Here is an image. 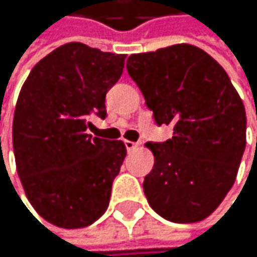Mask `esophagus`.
<instances>
[{"mask_svg": "<svg viewBox=\"0 0 257 257\" xmlns=\"http://www.w3.org/2000/svg\"><path fill=\"white\" fill-rule=\"evenodd\" d=\"M124 146H126L127 151H133V150H136V148H139V143L131 142V140H124Z\"/></svg>", "mask_w": 257, "mask_h": 257, "instance_id": "esophagus-1", "label": "esophagus"}]
</instances>
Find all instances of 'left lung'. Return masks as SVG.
<instances>
[{"mask_svg":"<svg viewBox=\"0 0 257 257\" xmlns=\"http://www.w3.org/2000/svg\"><path fill=\"white\" fill-rule=\"evenodd\" d=\"M126 69L166 142H148L154 166L143 191L151 208L176 223L210 216L231 190L245 151L243 103L223 67L202 49L176 44L134 54Z\"/></svg>","mask_w":257,"mask_h":257,"instance_id":"8db88e82","label":"left lung"}]
</instances>
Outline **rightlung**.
Listing matches in <instances>:
<instances>
[{
  "label": "right lung",
  "mask_w": 257,
  "mask_h": 257,
  "mask_svg": "<svg viewBox=\"0 0 257 257\" xmlns=\"http://www.w3.org/2000/svg\"><path fill=\"white\" fill-rule=\"evenodd\" d=\"M124 55L67 43L46 55L24 81L14 117V153L26 196L61 228H83L106 211L126 148L87 134L106 117V94Z\"/></svg>",
  "instance_id": "add662e5"
}]
</instances>
